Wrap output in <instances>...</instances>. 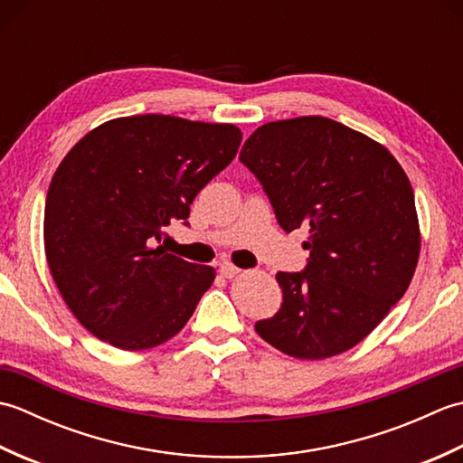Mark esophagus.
Listing matches in <instances>:
<instances>
[{"label": "esophagus", "mask_w": 463, "mask_h": 463, "mask_svg": "<svg viewBox=\"0 0 463 463\" xmlns=\"http://www.w3.org/2000/svg\"><path fill=\"white\" fill-rule=\"evenodd\" d=\"M219 272H221V277H224V279H234V277H237V274L241 272V269H237V267H234V264H231V262H222Z\"/></svg>", "instance_id": "obj_1"}]
</instances>
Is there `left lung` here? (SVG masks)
I'll return each instance as SVG.
<instances>
[{"instance_id":"1","label":"left lung","mask_w":463,"mask_h":463,"mask_svg":"<svg viewBox=\"0 0 463 463\" xmlns=\"http://www.w3.org/2000/svg\"><path fill=\"white\" fill-rule=\"evenodd\" d=\"M241 163L282 231L308 229L300 272H279L282 304L254 330L300 360L356 346L404 297L420 254L414 191L392 153L326 117L259 127Z\"/></svg>"}]
</instances>
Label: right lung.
I'll use <instances>...</instances> for the list:
<instances>
[{"instance_id": "add662e5", "label": "right lung", "mask_w": 463, "mask_h": 463, "mask_svg": "<svg viewBox=\"0 0 463 463\" xmlns=\"http://www.w3.org/2000/svg\"><path fill=\"white\" fill-rule=\"evenodd\" d=\"M234 125L135 115L107 121L67 153L49 184V270L83 326L121 350L179 334L214 269L161 247L163 231L239 151Z\"/></svg>"}]
</instances>
